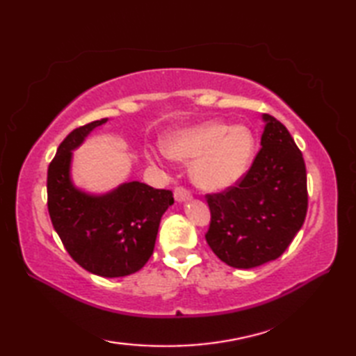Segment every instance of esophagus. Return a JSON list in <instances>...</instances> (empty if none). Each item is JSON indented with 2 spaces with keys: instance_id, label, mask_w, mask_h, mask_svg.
Wrapping results in <instances>:
<instances>
[{
  "instance_id": "obj_1",
  "label": "esophagus",
  "mask_w": 356,
  "mask_h": 356,
  "mask_svg": "<svg viewBox=\"0 0 356 356\" xmlns=\"http://www.w3.org/2000/svg\"><path fill=\"white\" fill-rule=\"evenodd\" d=\"M174 199H176V202H179V203L188 202V200H191V193L185 190V188L179 186V188H176V190H174Z\"/></svg>"
}]
</instances>
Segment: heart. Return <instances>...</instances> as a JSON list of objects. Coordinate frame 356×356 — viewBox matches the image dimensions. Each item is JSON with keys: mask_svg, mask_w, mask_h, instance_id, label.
I'll use <instances>...</instances> for the list:
<instances>
[{"mask_svg": "<svg viewBox=\"0 0 356 356\" xmlns=\"http://www.w3.org/2000/svg\"><path fill=\"white\" fill-rule=\"evenodd\" d=\"M166 157L193 161V182L205 191H223L251 168L255 138L248 127L208 120L170 134L165 151L149 153L151 161L159 163Z\"/></svg>", "mask_w": 356, "mask_h": 356, "instance_id": "1", "label": "heart"}]
</instances>
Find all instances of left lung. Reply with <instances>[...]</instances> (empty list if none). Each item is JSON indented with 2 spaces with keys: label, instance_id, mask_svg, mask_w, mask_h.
<instances>
[{
  "label": "left lung",
  "instance_id": "1",
  "mask_svg": "<svg viewBox=\"0 0 356 356\" xmlns=\"http://www.w3.org/2000/svg\"><path fill=\"white\" fill-rule=\"evenodd\" d=\"M252 166L220 194L207 195V241L228 266L251 269L278 259L301 229L307 213L303 154L287 128L269 115Z\"/></svg>",
  "mask_w": 356,
  "mask_h": 356
}]
</instances>
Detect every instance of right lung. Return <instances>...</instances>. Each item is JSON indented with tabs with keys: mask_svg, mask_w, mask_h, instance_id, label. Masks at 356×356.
Listing matches in <instances>:
<instances>
[{
	"mask_svg": "<svg viewBox=\"0 0 356 356\" xmlns=\"http://www.w3.org/2000/svg\"><path fill=\"white\" fill-rule=\"evenodd\" d=\"M108 119L73 130L49 165L47 197L53 228L86 270L105 278L134 274L153 255L161 218L172 193L147 184L124 182L107 193H90L72 179L73 151Z\"/></svg>",
	"mask_w": 356,
	"mask_h": 356,
	"instance_id": "add662e5",
	"label": "right lung"
}]
</instances>
